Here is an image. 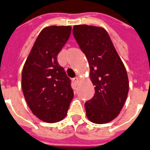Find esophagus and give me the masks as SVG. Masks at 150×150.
Returning <instances> with one entry per match:
<instances>
[{
	"instance_id": "1",
	"label": "esophagus",
	"mask_w": 150,
	"mask_h": 150,
	"mask_svg": "<svg viewBox=\"0 0 150 150\" xmlns=\"http://www.w3.org/2000/svg\"><path fill=\"white\" fill-rule=\"evenodd\" d=\"M79 81H80L79 77H74V78H73V81H74V83H75V84L78 83V82H79Z\"/></svg>"
}]
</instances>
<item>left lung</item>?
<instances>
[{
  "label": "left lung",
  "instance_id": "1",
  "mask_svg": "<svg viewBox=\"0 0 150 150\" xmlns=\"http://www.w3.org/2000/svg\"><path fill=\"white\" fill-rule=\"evenodd\" d=\"M73 36L86 56L94 97L85 103L86 116L94 124H106L118 116L128 93V74L107 30L77 25Z\"/></svg>",
  "mask_w": 150,
  "mask_h": 150
}]
</instances>
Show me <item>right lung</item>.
<instances>
[{
  "label": "right lung",
  "mask_w": 150,
  "mask_h": 150,
  "mask_svg": "<svg viewBox=\"0 0 150 150\" xmlns=\"http://www.w3.org/2000/svg\"><path fill=\"white\" fill-rule=\"evenodd\" d=\"M71 29L70 26H51L42 30L22 69L25 99L33 114L46 123L63 120L73 98L71 81L57 61Z\"/></svg>",
  "instance_id": "add662e5"
}]
</instances>
